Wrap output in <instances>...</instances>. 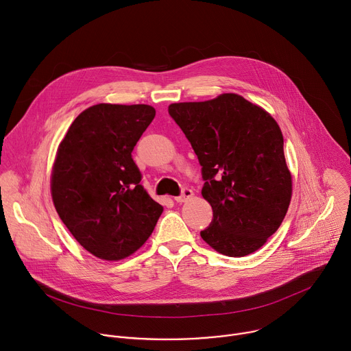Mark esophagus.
<instances>
[{"label":"esophagus","instance_id":"obj_1","mask_svg":"<svg viewBox=\"0 0 351 351\" xmlns=\"http://www.w3.org/2000/svg\"><path fill=\"white\" fill-rule=\"evenodd\" d=\"M193 195H194L193 190H190V189H183L182 194L178 195V197H175L173 199H175L176 203H186V202H189V199H190Z\"/></svg>","mask_w":351,"mask_h":351}]
</instances>
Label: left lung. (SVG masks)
Returning <instances> with one entry per match:
<instances>
[{"label": "left lung", "instance_id": "obj_1", "mask_svg": "<svg viewBox=\"0 0 351 351\" xmlns=\"http://www.w3.org/2000/svg\"><path fill=\"white\" fill-rule=\"evenodd\" d=\"M168 111L203 167L202 194L213 207L203 240L228 257L257 252L279 229L293 193L278 122L234 93Z\"/></svg>", "mask_w": 351, "mask_h": 351}]
</instances>
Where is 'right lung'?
I'll use <instances>...</instances> for the list:
<instances>
[{
    "instance_id": "add662e5",
    "label": "right lung",
    "mask_w": 351,
    "mask_h": 351,
    "mask_svg": "<svg viewBox=\"0 0 351 351\" xmlns=\"http://www.w3.org/2000/svg\"><path fill=\"white\" fill-rule=\"evenodd\" d=\"M154 117L145 104H97L76 117L58 145L51 171L54 207L79 244L99 260L132 256L162 214L140 184L132 158Z\"/></svg>"
}]
</instances>
